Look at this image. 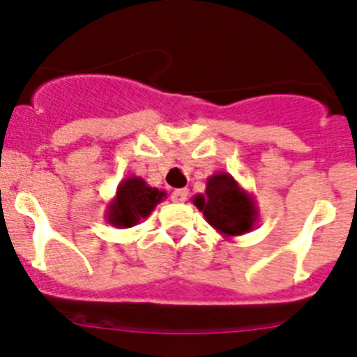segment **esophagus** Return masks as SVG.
I'll list each match as a JSON object with an SVG mask.
<instances>
[{
  "mask_svg": "<svg viewBox=\"0 0 357 357\" xmlns=\"http://www.w3.org/2000/svg\"><path fill=\"white\" fill-rule=\"evenodd\" d=\"M189 197V189L181 188V189H175L172 193V200L173 202H185Z\"/></svg>",
  "mask_w": 357,
  "mask_h": 357,
  "instance_id": "1",
  "label": "esophagus"
}]
</instances>
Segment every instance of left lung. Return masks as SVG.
<instances>
[{
  "label": "left lung",
  "instance_id": "left-lung-1",
  "mask_svg": "<svg viewBox=\"0 0 357 357\" xmlns=\"http://www.w3.org/2000/svg\"><path fill=\"white\" fill-rule=\"evenodd\" d=\"M193 204L204 213L207 223L223 236H241L254 229L257 207L250 195L229 173L207 178L206 195H197Z\"/></svg>",
  "mask_w": 357,
  "mask_h": 357
}]
</instances>
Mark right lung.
I'll use <instances>...</instances> for the list:
<instances>
[{
  "instance_id": "1",
  "label": "right lung",
  "mask_w": 357,
  "mask_h": 357,
  "mask_svg": "<svg viewBox=\"0 0 357 357\" xmlns=\"http://www.w3.org/2000/svg\"><path fill=\"white\" fill-rule=\"evenodd\" d=\"M164 197V191L150 188L139 176H128L118 185L116 198L107 207V220L118 229H128L148 218Z\"/></svg>"
}]
</instances>
